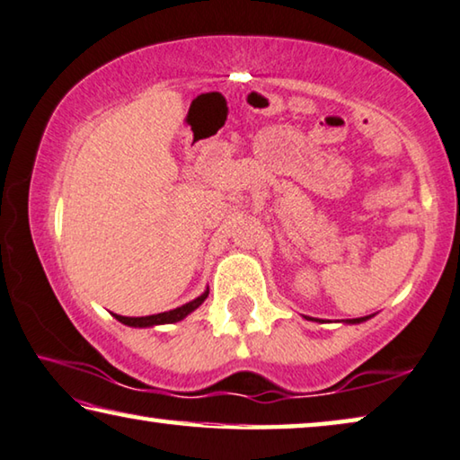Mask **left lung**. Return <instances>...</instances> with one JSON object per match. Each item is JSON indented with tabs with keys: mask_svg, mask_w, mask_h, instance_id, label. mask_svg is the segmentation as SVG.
<instances>
[{
	"mask_svg": "<svg viewBox=\"0 0 460 460\" xmlns=\"http://www.w3.org/2000/svg\"><path fill=\"white\" fill-rule=\"evenodd\" d=\"M305 319H309V322H319V323H322L323 322V319H315V317H309V315H303ZM370 317H373V315H367V317H356V319H346V322L344 323H349V325H356V323H364V322H368V319Z\"/></svg>",
	"mask_w": 460,
	"mask_h": 460,
	"instance_id": "1",
	"label": "left lung"
}]
</instances>
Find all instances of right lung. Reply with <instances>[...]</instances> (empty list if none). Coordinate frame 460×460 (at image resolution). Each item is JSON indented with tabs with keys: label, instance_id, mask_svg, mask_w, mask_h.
<instances>
[{
	"label": "right lung",
	"instance_id": "right-lung-1",
	"mask_svg": "<svg viewBox=\"0 0 460 460\" xmlns=\"http://www.w3.org/2000/svg\"><path fill=\"white\" fill-rule=\"evenodd\" d=\"M208 296V288L204 290V293L200 296H196L194 301L181 305V307H176L172 311H164V313H157V315H145V317H125V315H116V313H112V315L119 319L120 323H125L128 327H155V325H165V323H176V322H181V319L190 315L192 311H196L200 307V305L204 303V298Z\"/></svg>",
	"mask_w": 460,
	"mask_h": 460
}]
</instances>
